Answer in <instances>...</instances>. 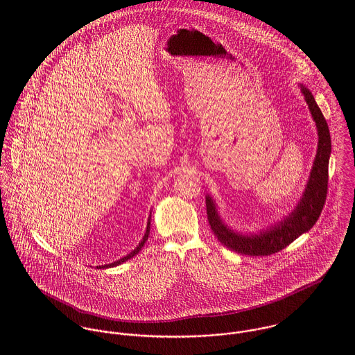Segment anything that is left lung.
<instances>
[{"mask_svg": "<svg viewBox=\"0 0 355 355\" xmlns=\"http://www.w3.org/2000/svg\"><path fill=\"white\" fill-rule=\"evenodd\" d=\"M301 90L318 130V149L304 197L295 210L266 232H261L259 235L254 236H245L231 231L221 221L220 216L217 214L216 205L209 196L206 197V214L209 225L220 243L232 252L263 257L283 250L315 224L325 205L328 193V164L331 154L329 128L311 93L304 86H301Z\"/></svg>", "mask_w": 355, "mask_h": 355, "instance_id": "8db88e82", "label": "left lung"}]
</instances>
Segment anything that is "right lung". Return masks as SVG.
Instances as JSON below:
<instances>
[{"label": "right lung", "instance_id": "1", "mask_svg": "<svg viewBox=\"0 0 355 355\" xmlns=\"http://www.w3.org/2000/svg\"><path fill=\"white\" fill-rule=\"evenodd\" d=\"M149 232H150V218H149V223H148V228H146V234H145V236H144V239L141 241V243L137 246V249H134L132 252L130 254H127L125 257H123V258H120L119 261H114V262H112V263H107V265H102L100 268H112V266H117V265H120V263H123L124 261H127V259H130V258H132L135 254L139 253V250L144 248V245H145V242L148 241V236H149ZM98 268V266H97Z\"/></svg>", "mask_w": 355, "mask_h": 355}]
</instances>
